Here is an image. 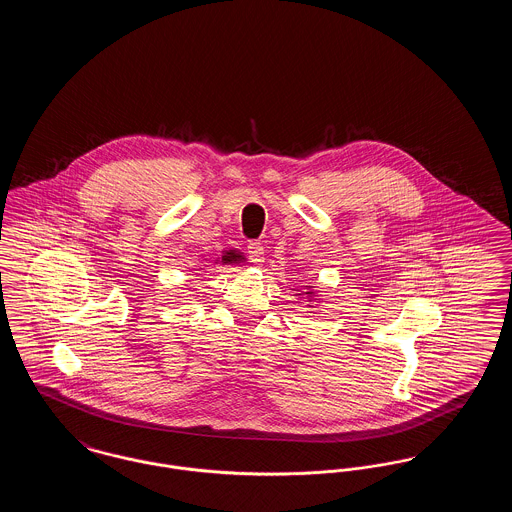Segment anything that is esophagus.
Instances as JSON below:
<instances>
[{"label":"esophagus","mask_w":512,"mask_h":512,"mask_svg":"<svg viewBox=\"0 0 512 512\" xmlns=\"http://www.w3.org/2000/svg\"><path fill=\"white\" fill-rule=\"evenodd\" d=\"M247 255H249V261L259 265L265 261V247L261 242H249L247 244Z\"/></svg>","instance_id":"esophagus-1"}]
</instances>
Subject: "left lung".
<instances>
[{"label": "left lung", "mask_w": 512, "mask_h": 512, "mask_svg": "<svg viewBox=\"0 0 512 512\" xmlns=\"http://www.w3.org/2000/svg\"><path fill=\"white\" fill-rule=\"evenodd\" d=\"M305 288H307V292L303 293H307V297H309V301H311V299L315 297V292H313V286H305ZM303 293H297V295H303ZM309 307H313V305H309Z\"/></svg>", "instance_id": "8db88e82"}]
</instances>
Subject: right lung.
Listing matches in <instances>:
<instances>
[{"instance_id":"obj_1","label":"right lung","mask_w":512,"mask_h":512,"mask_svg":"<svg viewBox=\"0 0 512 512\" xmlns=\"http://www.w3.org/2000/svg\"><path fill=\"white\" fill-rule=\"evenodd\" d=\"M244 261L245 257L238 249H224L215 263H219V265H240Z\"/></svg>"}]
</instances>
